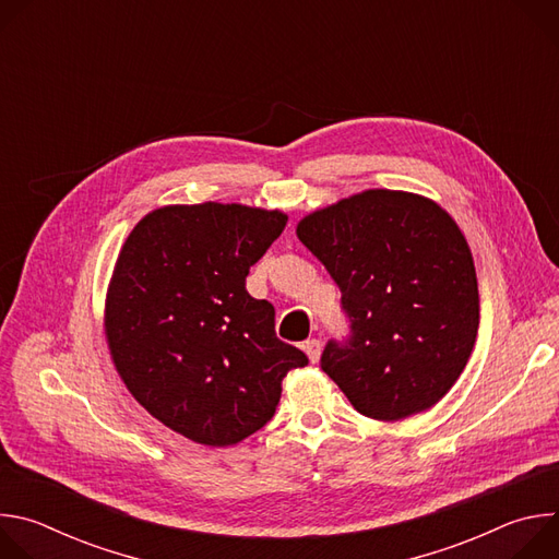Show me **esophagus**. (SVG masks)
<instances>
[{"mask_svg":"<svg viewBox=\"0 0 559 559\" xmlns=\"http://www.w3.org/2000/svg\"><path fill=\"white\" fill-rule=\"evenodd\" d=\"M302 349H305V354L309 356V360H311V362H318V358H321L323 343L318 341V338H309V341H305V343H302Z\"/></svg>","mask_w":559,"mask_h":559,"instance_id":"obj_1","label":"esophagus"}]
</instances>
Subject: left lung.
Instances as JSON below:
<instances>
[{
	"label": "left lung",
	"instance_id": "left-lung-1",
	"mask_svg": "<svg viewBox=\"0 0 559 559\" xmlns=\"http://www.w3.org/2000/svg\"><path fill=\"white\" fill-rule=\"evenodd\" d=\"M302 246L341 287L347 338L321 367L356 412L403 420L433 407L462 373L480 325L471 250L433 201L369 190L305 216Z\"/></svg>",
	"mask_w": 559,
	"mask_h": 559
}]
</instances>
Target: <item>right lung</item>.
I'll return each mask as SVG.
<instances>
[{
	"label": "right lung",
	"instance_id": "add662e5",
	"mask_svg": "<svg viewBox=\"0 0 559 559\" xmlns=\"http://www.w3.org/2000/svg\"><path fill=\"white\" fill-rule=\"evenodd\" d=\"M285 225L276 210L170 205L121 248L106 305L112 360L139 405L199 444L263 429L287 371L309 362L276 336L274 305L246 289Z\"/></svg>",
	"mask_w": 559,
	"mask_h": 559
}]
</instances>
